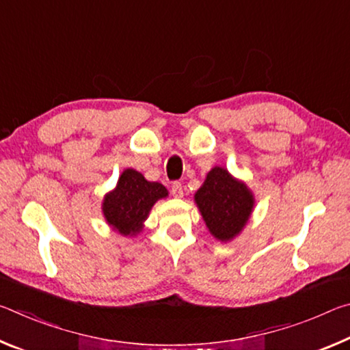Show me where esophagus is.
I'll list each match as a JSON object with an SVG mask.
<instances>
[{
  "mask_svg": "<svg viewBox=\"0 0 350 350\" xmlns=\"http://www.w3.org/2000/svg\"><path fill=\"white\" fill-rule=\"evenodd\" d=\"M171 194L174 198H182L183 196V188L180 182H173L171 183Z\"/></svg>",
  "mask_w": 350,
  "mask_h": 350,
  "instance_id": "obj_1",
  "label": "esophagus"
}]
</instances>
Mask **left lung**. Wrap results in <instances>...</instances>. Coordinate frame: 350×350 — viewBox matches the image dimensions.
<instances>
[{
    "label": "left lung",
    "mask_w": 350,
    "mask_h": 350,
    "mask_svg": "<svg viewBox=\"0 0 350 350\" xmlns=\"http://www.w3.org/2000/svg\"><path fill=\"white\" fill-rule=\"evenodd\" d=\"M194 199L211 234L221 241L234 238L253 208L252 193L221 167L210 171Z\"/></svg>",
    "instance_id": "8db88e82"
}]
</instances>
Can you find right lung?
<instances>
[{"label":"right lung","instance_id":"right-lung-1","mask_svg":"<svg viewBox=\"0 0 350 350\" xmlns=\"http://www.w3.org/2000/svg\"><path fill=\"white\" fill-rule=\"evenodd\" d=\"M168 191L162 183L148 182L139 171L128 168L122 173L117 187L105 198L103 213L106 221L122 234H135L142 230L151 206Z\"/></svg>","mask_w":350,"mask_h":350}]
</instances>
